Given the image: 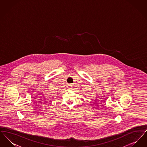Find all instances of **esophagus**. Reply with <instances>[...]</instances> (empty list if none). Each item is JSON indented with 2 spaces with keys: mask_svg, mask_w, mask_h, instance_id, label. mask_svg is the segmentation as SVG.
Returning <instances> with one entry per match:
<instances>
[{
  "mask_svg": "<svg viewBox=\"0 0 147 147\" xmlns=\"http://www.w3.org/2000/svg\"><path fill=\"white\" fill-rule=\"evenodd\" d=\"M68 86H72V85H71V84H68Z\"/></svg>",
  "mask_w": 147,
  "mask_h": 147,
  "instance_id": "esophagus-1",
  "label": "esophagus"
}]
</instances>
